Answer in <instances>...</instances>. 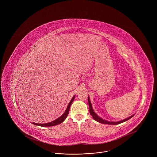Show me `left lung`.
Instances as JSON below:
<instances>
[{
	"label": "left lung",
	"mask_w": 157,
	"mask_h": 157,
	"mask_svg": "<svg viewBox=\"0 0 157 157\" xmlns=\"http://www.w3.org/2000/svg\"><path fill=\"white\" fill-rule=\"evenodd\" d=\"M88 103H89V113H90L91 116L93 117V118L97 122H99V123H101V124H109V125H117V124H121L122 122H124L128 120H129L130 118H132L134 115L125 119H124L122 121H118V122H110V121H105L103 119L101 118L100 117H99L95 113L94 111L93 110V107H92V105H91V101H90V99H89V97L88 96Z\"/></svg>",
	"instance_id": "1"
}]
</instances>
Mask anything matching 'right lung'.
<instances>
[{"instance_id": "1", "label": "right lung", "mask_w": 157, "mask_h": 157, "mask_svg": "<svg viewBox=\"0 0 157 157\" xmlns=\"http://www.w3.org/2000/svg\"><path fill=\"white\" fill-rule=\"evenodd\" d=\"M75 96H74L71 100L70 101V103L68 104V107H67L65 112L64 113V114L60 116L59 117H58V119H56V120L51 122H49V123H45V124H37V123H34V122H32L33 124L34 125H39V126H41V127H52V126H55V125H58L61 123H62L65 119L67 117V116H68V114H69V111H70V106L73 102V101H74L75 99Z\"/></svg>"}]
</instances>
